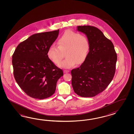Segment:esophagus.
Segmentation results:
<instances>
[{"instance_id":"1","label":"esophagus","mask_w":134,"mask_h":134,"mask_svg":"<svg viewBox=\"0 0 134 134\" xmlns=\"http://www.w3.org/2000/svg\"><path fill=\"white\" fill-rule=\"evenodd\" d=\"M69 70H64V73H69Z\"/></svg>"}]
</instances>
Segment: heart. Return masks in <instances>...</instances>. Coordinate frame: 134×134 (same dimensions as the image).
<instances>
[{
  "label": "heart",
  "instance_id": "b5f03b06",
  "mask_svg": "<svg viewBox=\"0 0 134 134\" xmlns=\"http://www.w3.org/2000/svg\"><path fill=\"white\" fill-rule=\"evenodd\" d=\"M58 47L53 45L49 47L47 55L54 64H57L63 58L62 52L66 51V58L58 64L60 68L69 69L76 63L85 61L90 50L89 39L85 35L71 30L66 31L58 41Z\"/></svg>",
  "mask_w": 134,
  "mask_h": 134
}]
</instances>
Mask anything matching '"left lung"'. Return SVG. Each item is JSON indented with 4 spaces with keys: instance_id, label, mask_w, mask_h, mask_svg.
Wrapping results in <instances>:
<instances>
[{
    "instance_id": "obj_1",
    "label": "left lung",
    "mask_w": 134,
    "mask_h": 134,
    "mask_svg": "<svg viewBox=\"0 0 134 134\" xmlns=\"http://www.w3.org/2000/svg\"><path fill=\"white\" fill-rule=\"evenodd\" d=\"M78 31L89 39L88 56L79 68L71 71L74 92L83 97H92L103 91L114 77L117 54L111 41L99 29L77 26Z\"/></svg>"
}]
</instances>
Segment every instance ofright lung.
I'll use <instances>...</instances> for the list:
<instances>
[{
    "label": "right lung",
    "instance_id": "add662e5",
    "mask_svg": "<svg viewBox=\"0 0 134 134\" xmlns=\"http://www.w3.org/2000/svg\"><path fill=\"white\" fill-rule=\"evenodd\" d=\"M59 29L33 34L19 44L12 56L17 83L31 97L44 99L54 94L57 81L63 76L48 57L49 47L57 39Z\"/></svg>",
    "mask_w": 134,
    "mask_h": 134
}]
</instances>
